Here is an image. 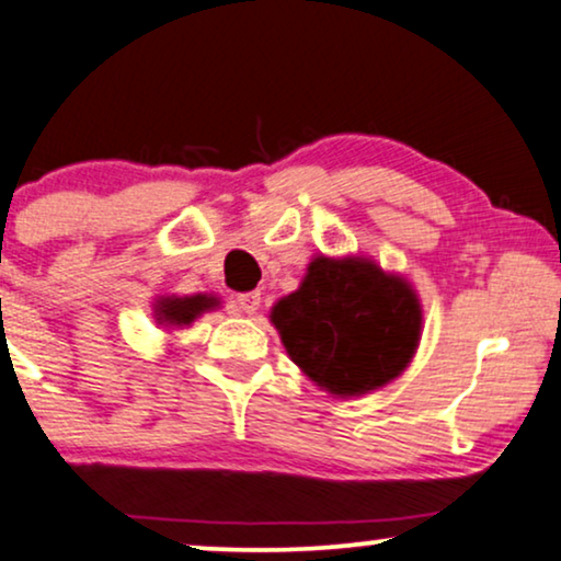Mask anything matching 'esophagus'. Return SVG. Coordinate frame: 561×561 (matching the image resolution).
<instances>
[{
  "instance_id": "esophagus-1",
  "label": "esophagus",
  "mask_w": 561,
  "mask_h": 561,
  "mask_svg": "<svg viewBox=\"0 0 561 561\" xmlns=\"http://www.w3.org/2000/svg\"><path fill=\"white\" fill-rule=\"evenodd\" d=\"M261 305V293H243L233 297V310L238 316H253Z\"/></svg>"
}]
</instances>
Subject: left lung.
<instances>
[{
	"label": "left lung",
	"mask_w": 561,
	"mask_h": 561,
	"mask_svg": "<svg viewBox=\"0 0 561 561\" xmlns=\"http://www.w3.org/2000/svg\"><path fill=\"white\" fill-rule=\"evenodd\" d=\"M268 320L302 375L333 398H362L413 362L423 305L402 274L367 256H312L300 287Z\"/></svg>",
	"instance_id": "8db88e82"
}]
</instances>
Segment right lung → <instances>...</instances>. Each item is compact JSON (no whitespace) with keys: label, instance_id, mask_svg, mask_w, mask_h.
I'll use <instances>...</instances> for the list:
<instances>
[{"label":"right lung","instance_id":"right-lung-1","mask_svg":"<svg viewBox=\"0 0 561 561\" xmlns=\"http://www.w3.org/2000/svg\"><path fill=\"white\" fill-rule=\"evenodd\" d=\"M220 297L218 295H161L153 300V320L167 331H176V328H190L194 320L205 312L218 310Z\"/></svg>","mask_w":561,"mask_h":561}]
</instances>
